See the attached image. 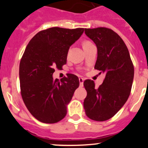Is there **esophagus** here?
Returning a JSON list of instances; mask_svg holds the SVG:
<instances>
[{
  "label": "esophagus",
  "mask_w": 148,
  "mask_h": 148,
  "mask_svg": "<svg viewBox=\"0 0 148 148\" xmlns=\"http://www.w3.org/2000/svg\"><path fill=\"white\" fill-rule=\"evenodd\" d=\"M79 80L80 86H83V85H84V79H83V78H79Z\"/></svg>",
  "instance_id": "esophagus-1"
}]
</instances>
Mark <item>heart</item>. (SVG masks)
Returning <instances> with one entry per match:
<instances>
[{
  "instance_id": "heart-1",
  "label": "heart",
  "mask_w": 148,
  "mask_h": 148,
  "mask_svg": "<svg viewBox=\"0 0 148 148\" xmlns=\"http://www.w3.org/2000/svg\"><path fill=\"white\" fill-rule=\"evenodd\" d=\"M91 44V43L89 42V41H85V42L83 44V46H84L87 45V44Z\"/></svg>"
}]
</instances>
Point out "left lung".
<instances>
[{"mask_svg":"<svg viewBox=\"0 0 148 148\" xmlns=\"http://www.w3.org/2000/svg\"><path fill=\"white\" fill-rule=\"evenodd\" d=\"M84 30L97 48L95 69L105 74V78L99 88H95L92 80H85L87 95L84 107L89 118L102 122L117 114L127 100L133 82L134 66L127 47L117 33L103 27Z\"/></svg>","mask_w":148,"mask_h":148,"instance_id":"obj_1","label":"left lung"}]
</instances>
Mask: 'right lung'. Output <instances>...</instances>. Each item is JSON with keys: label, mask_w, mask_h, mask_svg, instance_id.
<instances>
[{"label": "right lung", "mask_w": 148, "mask_h": 148, "mask_svg": "<svg viewBox=\"0 0 148 148\" xmlns=\"http://www.w3.org/2000/svg\"><path fill=\"white\" fill-rule=\"evenodd\" d=\"M82 28L53 27L36 34L26 46L19 66L21 92L28 111L44 123H56L67 113V105L79 86V78L67 74L53 79L54 68L66 64L70 46L82 35Z\"/></svg>", "instance_id": "right-lung-1"}]
</instances>
